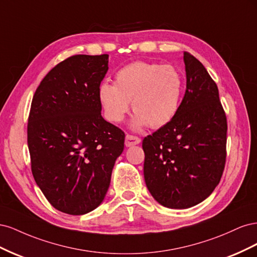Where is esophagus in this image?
<instances>
[{
	"instance_id": "1",
	"label": "esophagus",
	"mask_w": 257,
	"mask_h": 257,
	"mask_svg": "<svg viewBox=\"0 0 257 257\" xmlns=\"http://www.w3.org/2000/svg\"><path fill=\"white\" fill-rule=\"evenodd\" d=\"M141 142H142L141 138L137 137V136L130 135V134H127V135L125 136V146H126V147H132V146L138 145Z\"/></svg>"
}]
</instances>
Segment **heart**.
Here are the masks:
<instances>
[{"mask_svg":"<svg viewBox=\"0 0 257 257\" xmlns=\"http://www.w3.org/2000/svg\"><path fill=\"white\" fill-rule=\"evenodd\" d=\"M184 88L183 75L178 67L136 61L121 67L114 84L104 81L97 95L106 118L121 122L132 108L136 112L132 126L139 130L148 124L162 127L172 121L180 107Z\"/></svg>","mask_w":257,"mask_h":257,"instance_id":"heart-1","label":"heart"}]
</instances>
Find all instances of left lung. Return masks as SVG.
<instances>
[{"mask_svg": "<svg viewBox=\"0 0 257 257\" xmlns=\"http://www.w3.org/2000/svg\"><path fill=\"white\" fill-rule=\"evenodd\" d=\"M186 90L175 118L143 141L148 190L162 206L186 209L219 184L226 160V115L205 66L183 53Z\"/></svg>", "mask_w": 257, "mask_h": 257, "instance_id": "left-lung-1", "label": "left lung"}]
</instances>
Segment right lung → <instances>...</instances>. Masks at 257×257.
I'll use <instances>...</instances> for the list:
<instances>
[{
	"mask_svg": "<svg viewBox=\"0 0 257 257\" xmlns=\"http://www.w3.org/2000/svg\"><path fill=\"white\" fill-rule=\"evenodd\" d=\"M108 54H76L54 66L36 89L28 122L31 169L36 184L61 212L97 208L124 149L123 132L100 111L97 89Z\"/></svg>",
	"mask_w": 257,
	"mask_h": 257,
	"instance_id": "right-lung-1",
	"label": "right lung"
}]
</instances>
